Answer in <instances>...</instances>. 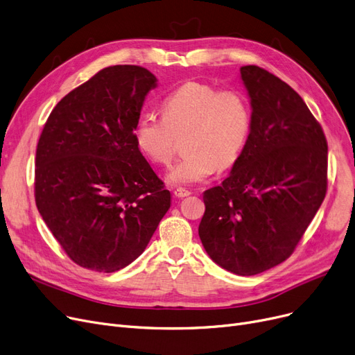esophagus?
Returning <instances> with one entry per match:
<instances>
[{
    "instance_id": "obj_1",
    "label": "esophagus",
    "mask_w": 355,
    "mask_h": 355,
    "mask_svg": "<svg viewBox=\"0 0 355 355\" xmlns=\"http://www.w3.org/2000/svg\"><path fill=\"white\" fill-rule=\"evenodd\" d=\"M174 194H175V197L182 198V197H187V196H190V194H191V191H190V190H187V189L178 187V189H175V190H174Z\"/></svg>"
}]
</instances>
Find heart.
<instances>
[{
	"label": "heart",
	"instance_id": "heart-1",
	"mask_svg": "<svg viewBox=\"0 0 355 355\" xmlns=\"http://www.w3.org/2000/svg\"><path fill=\"white\" fill-rule=\"evenodd\" d=\"M252 112L248 98L235 88L218 89L190 81L162 103V117L145 112L136 119L133 136L144 155L158 165L174 158L177 137H186L187 155L166 174L173 184H194L218 168L234 165L248 141Z\"/></svg>",
	"mask_w": 355,
	"mask_h": 355
}]
</instances>
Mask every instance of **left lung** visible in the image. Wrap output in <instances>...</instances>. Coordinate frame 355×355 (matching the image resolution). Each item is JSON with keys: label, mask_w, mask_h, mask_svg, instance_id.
<instances>
[{"label": "left lung", "mask_w": 355, "mask_h": 355, "mask_svg": "<svg viewBox=\"0 0 355 355\" xmlns=\"http://www.w3.org/2000/svg\"><path fill=\"white\" fill-rule=\"evenodd\" d=\"M251 133L230 175L203 194L198 236L222 268L255 275L286 261L328 189V144L306 103L279 76L241 68Z\"/></svg>", "instance_id": "left-lung-1"}]
</instances>
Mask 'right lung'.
<instances>
[{
  "label": "right lung",
  "instance_id": "1",
  "mask_svg": "<svg viewBox=\"0 0 355 355\" xmlns=\"http://www.w3.org/2000/svg\"><path fill=\"white\" fill-rule=\"evenodd\" d=\"M155 75L136 65L98 71L60 100L36 149V206L80 267L114 272L149 243L171 193L133 136Z\"/></svg>",
  "mask_w": 355,
  "mask_h": 355
}]
</instances>
